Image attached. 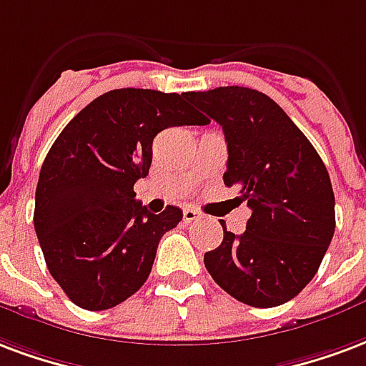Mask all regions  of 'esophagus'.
Instances as JSON below:
<instances>
[{
	"mask_svg": "<svg viewBox=\"0 0 366 366\" xmlns=\"http://www.w3.org/2000/svg\"><path fill=\"white\" fill-rule=\"evenodd\" d=\"M199 219H202V213H199V211L192 209V207H186V209H184V221H186V223L199 221Z\"/></svg>",
	"mask_w": 366,
	"mask_h": 366,
	"instance_id": "1",
	"label": "esophagus"
}]
</instances>
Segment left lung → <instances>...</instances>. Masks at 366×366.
<instances>
[{"mask_svg":"<svg viewBox=\"0 0 366 366\" xmlns=\"http://www.w3.org/2000/svg\"><path fill=\"white\" fill-rule=\"evenodd\" d=\"M223 128L224 184L238 186L252 215L227 231L204 264L223 291L256 308L280 307L312 281L335 231V197L312 143L283 108L248 86L186 93Z\"/></svg>","mask_w":366,"mask_h":366,"instance_id":"8db88e82","label":"left lung"}]
</instances>
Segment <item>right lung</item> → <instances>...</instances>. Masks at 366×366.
<instances>
[{"instance_id":"1","label":"right lung","mask_w":366,"mask_h":366,"mask_svg":"<svg viewBox=\"0 0 366 366\" xmlns=\"http://www.w3.org/2000/svg\"><path fill=\"white\" fill-rule=\"evenodd\" d=\"M186 93L114 89L86 104L48 151L34 197V231L46 266L85 310H107L147 281L162 234L182 221L135 199L153 139L172 126H204Z\"/></svg>"}]
</instances>
